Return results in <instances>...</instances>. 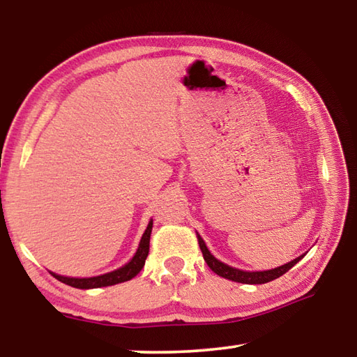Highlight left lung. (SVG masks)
Instances as JSON below:
<instances>
[{
	"label": "left lung",
	"instance_id": "8db88e82",
	"mask_svg": "<svg viewBox=\"0 0 357 357\" xmlns=\"http://www.w3.org/2000/svg\"><path fill=\"white\" fill-rule=\"evenodd\" d=\"M197 238H198V244H200V249H202L204 261L208 263L209 268L213 269L217 275L223 277V279L233 280V282L247 283V285H261V283H268L271 280L279 279L280 275L288 273V271L291 269L293 266L298 263L301 258H304V255H301V257H298L296 259H293V261H289V263L283 264V266H279V268H275V269L261 271V273H259V271H257V273H247V271H241V269H236V268H231V266H228L225 263L219 261V259L211 255V252L208 250L206 244H204V241L200 236H198V234H197Z\"/></svg>",
	"mask_w": 357,
	"mask_h": 357
}]
</instances>
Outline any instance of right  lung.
I'll return each instance as SVG.
<instances>
[{
    "mask_svg": "<svg viewBox=\"0 0 357 357\" xmlns=\"http://www.w3.org/2000/svg\"><path fill=\"white\" fill-rule=\"evenodd\" d=\"M151 231H153V220L148 223V228L144 229L142 241H140V245H138V250L134 255V258H132L128 264L123 266V268L113 271V273L98 275V277H89V279H74V277H63V275H58L53 273H52V275L55 277V279H58L59 282L66 283V285L80 288V289L110 287V285H116V283H121V282H128L130 279H134V277L140 273L142 268L144 266V259H146L148 252H149Z\"/></svg>",
    "mask_w": 357,
    "mask_h": 357,
    "instance_id": "add662e5",
    "label": "right lung"
}]
</instances>
